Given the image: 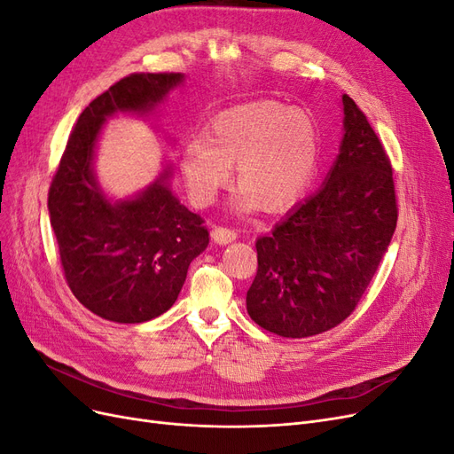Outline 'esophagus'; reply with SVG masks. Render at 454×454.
Wrapping results in <instances>:
<instances>
[{"instance_id":"esophagus-1","label":"esophagus","mask_w":454,"mask_h":454,"mask_svg":"<svg viewBox=\"0 0 454 454\" xmlns=\"http://www.w3.org/2000/svg\"><path fill=\"white\" fill-rule=\"evenodd\" d=\"M237 231L235 229H229V227H214L212 229V239L217 242V244H229L232 240H237Z\"/></svg>"}]
</instances>
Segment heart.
Segmentation results:
<instances>
[{
    "instance_id": "heart-1",
    "label": "heart",
    "mask_w": 454,
    "mask_h": 454,
    "mask_svg": "<svg viewBox=\"0 0 454 454\" xmlns=\"http://www.w3.org/2000/svg\"><path fill=\"white\" fill-rule=\"evenodd\" d=\"M320 145L318 127L309 114L257 100L217 114L206 138L197 136L184 145L180 168L197 206L212 204L231 184V167H237V208L263 204L278 212L309 191L318 170Z\"/></svg>"
}]
</instances>
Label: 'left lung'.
<instances>
[{
  "label": "left lung",
  "instance_id": "left-lung-1",
  "mask_svg": "<svg viewBox=\"0 0 454 454\" xmlns=\"http://www.w3.org/2000/svg\"><path fill=\"white\" fill-rule=\"evenodd\" d=\"M342 142L324 185L255 242L250 318L280 337H312L347 320L395 231L392 164L379 136L342 94Z\"/></svg>",
  "mask_w": 454,
  "mask_h": 454
}]
</instances>
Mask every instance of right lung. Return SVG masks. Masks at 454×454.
Instances as JSON below:
<instances>
[{
	"instance_id": "add662e5",
	"label": "right lung",
	"mask_w": 454,
	"mask_h": 454,
	"mask_svg": "<svg viewBox=\"0 0 454 454\" xmlns=\"http://www.w3.org/2000/svg\"><path fill=\"white\" fill-rule=\"evenodd\" d=\"M184 74H132L79 115L49 189V215L64 277L81 305L104 320L142 324L167 312L187 269L210 242L204 219L170 191V167L132 199L112 200L92 160L104 121L145 115L182 85Z\"/></svg>"
}]
</instances>
